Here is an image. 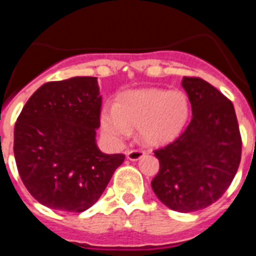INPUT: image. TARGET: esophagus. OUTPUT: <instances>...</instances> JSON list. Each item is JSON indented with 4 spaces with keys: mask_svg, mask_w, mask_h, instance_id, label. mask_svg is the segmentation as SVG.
<instances>
[{
    "mask_svg": "<svg viewBox=\"0 0 256 256\" xmlns=\"http://www.w3.org/2000/svg\"><path fill=\"white\" fill-rule=\"evenodd\" d=\"M144 155V151L142 148H133L126 152V158L130 160H138Z\"/></svg>",
    "mask_w": 256,
    "mask_h": 256,
    "instance_id": "obj_1",
    "label": "esophagus"
}]
</instances>
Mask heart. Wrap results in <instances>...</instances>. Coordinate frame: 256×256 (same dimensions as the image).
<instances>
[{"mask_svg": "<svg viewBox=\"0 0 256 256\" xmlns=\"http://www.w3.org/2000/svg\"><path fill=\"white\" fill-rule=\"evenodd\" d=\"M188 112V98L183 92L138 90L124 94L115 108H105L102 126L112 138L126 137L130 126L140 128L146 141L159 144L182 130Z\"/></svg>", "mask_w": 256, "mask_h": 256, "instance_id": "heart-1", "label": "heart"}]
</instances>
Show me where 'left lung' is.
Instances as JSON below:
<instances>
[{
	"instance_id": "1",
	"label": "left lung",
	"mask_w": 256,
	"mask_h": 256,
	"mask_svg": "<svg viewBox=\"0 0 256 256\" xmlns=\"http://www.w3.org/2000/svg\"><path fill=\"white\" fill-rule=\"evenodd\" d=\"M192 119L178 137L154 151L160 168L151 182L162 204L180 212L214 204L234 180L242 140L234 104L198 76H184Z\"/></svg>"
}]
</instances>
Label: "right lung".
Listing matches in <instances>:
<instances>
[{
	"mask_svg": "<svg viewBox=\"0 0 256 256\" xmlns=\"http://www.w3.org/2000/svg\"><path fill=\"white\" fill-rule=\"evenodd\" d=\"M94 76L40 86L22 108L14 130V155L24 186L42 205L82 212L96 202L124 154L96 144L102 98Z\"/></svg>",
	"mask_w": 256,
	"mask_h": 256,
	"instance_id": "1",
	"label": "right lung"
}]
</instances>
